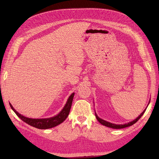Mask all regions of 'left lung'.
Returning a JSON list of instances; mask_svg holds the SVG:
<instances>
[{"mask_svg":"<svg viewBox=\"0 0 159 159\" xmlns=\"http://www.w3.org/2000/svg\"><path fill=\"white\" fill-rule=\"evenodd\" d=\"M150 99H149V103H148L147 107H146V108H145V109L144 110V111H142V112L141 113V114H139V115L138 116L135 118V119H134L133 120H132V121L129 122V123H124V124H115V123H110V122H109V121H107V120H103V119H102V118H99V117L98 116V114H96V112H95V116H96V118H97V119H98V121H99V123H100L102 125H105V126H107V127H109V128H114V129H121V128H127V127H129V126H130V125H132L134 124V123H135L137 121H138V120L139 119V118H140L142 116V115L144 114V113L145 112V111H146V109H147V108L148 105H149V104Z\"/></svg>","mask_w":159,"mask_h":159,"instance_id":"1","label":"left lung"}]
</instances>
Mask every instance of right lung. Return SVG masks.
I'll return each instance as SVG.
<instances>
[{
  "label": "right lung",
  "instance_id": "1",
  "mask_svg": "<svg viewBox=\"0 0 159 159\" xmlns=\"http://www.w3.org/2000/svg\"><path fill=\"white\" fill-rule=\"evenodd\" d=\"M74 94L75 93H73L69 97L65 105H64L63 109L61 110V111L58 114L50 118H31L26 117L25 116L20 114V113H18L14 108H13L12 104L10 103L9 104L10 107H11V109L14 111L15 114H17V116L19 118H20V119L22 120L24 122L26 123L29 125L33 126V127L39 129H49L60 125V123H63L64 120H66V118L69 116L70 109H71Z\"/></svg>",
  "mask_w": 159,
  "mask_h": 159
}]
</instances>
